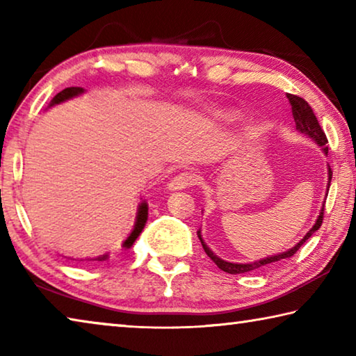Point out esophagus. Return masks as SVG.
<instances>
[{"label":"esophagus","instance_id":"obj_1","mask_svg":"<svg viewBox=\"0 0 356 356\" xmlns=\"http://www.w3.org/2000/svg\"><path fill=\"white\" fill-rule=\"evenodd\" d=\"M197 182V176L191 171H185L177 174L170 184H168V190H184L186 186L195 185Z\"/></svg>","mask_w":356,"mask_h":356}]
</instances>
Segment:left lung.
Wrapping results in <instances>:
<instances>
[{
	"label": "left lung",
	"instance_id": "obj_1",
	"mask_svg": "<svg viewBox=\"0 0 356 356\" xmlns=\"http://www.w3.org/2000/svg\"><path fill=\"white\" fill-rule=\"evenodd\" d=\"M286 97L289 99V104H291V106H292V114H293L295 127H297V130L301 131V134H305V135H308L309 138H312V140H314L318 144V146L323 147V152L328 154L327 135H325V131L322 130L321 124H318V120L316 118V114L312 113L311 106L308 105V102H306L305 99L298 97V95H293V94H286ZM331 176H333V171H331V168L328 166V190H330ZM323 210H325V206L321 210V215H318L316 225L312 226V229H311L308 234H306V236L303 237V240H300V242L295 245L292 250H289L286 252H281V254H276V256H272V257L261 259V261H256V262H251V264H234V262L222 261V259H220L218 256H216L215 252L206 245V242H204L202 237H201V232L200 231H197V237H200V240H201V245H202L204 251H206V254L210 259H212V261L216 265H218V268H221L222 272L231 273V275H240V273H246V272H254V270H257V268H264V267H267V265H272L273 262H280V261H282V259H287V257L293 256L295 252L300 250V246L303 245L306 240H308L312 236V234H314L317 229L322 226Z\"/></svg>",
	"mask_w": 356,
	"mask_h": 356
}]
</instances>
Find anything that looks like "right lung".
<instances>
[{
  "mask_svg": "<svg viewBox=\"0 0 356 356\" xmlns=\"http://www.w3.org/2000/svg\"><path fill=\"white\" fill-rule=\"evenodd\" d=\"M81 92H83V89H81V88H65L64 91L58 92V94L55 95V97H53V100H51V105H55V104H61V102L67 100V99H70V97H75V95L81 94ZM146 220H147V204H146V202H143L141 206H140V210H138L136 225H135L134 232L130 234L129 238L125 240V243H124L125 248H130V246L134 245V242H135V240L138 238V236H140V234H141L144 225H146ZM105 259H108V256H106V254H105V256H100V257H95V261H105Z\"/></svg>",
  "mask_w": 356,
  "mask_h": 356,
  "instance_id": "1",
  "label": "right lung"
}]
</instances>
